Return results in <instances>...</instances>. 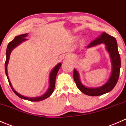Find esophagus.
<instances>
[{
	"label": "esophagus",
	"instance_id": "esophagus-1",
	"mask_svg": "<svg viewBox=\"0 0 126 126\" xmlns=\"http://www.w3.org/2000/svg\"><path fill=\"white\" fill-rule=\"evenodd\" d=\"M66 58H67V59H69V58H70V56H67V57H66Z\"/></svg>",
	"mask_w": 126,
	"mask_h": 126
}]
</instances>
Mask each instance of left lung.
Segmentation results:
<instances>
[{"label": "left lung", "mask_w": 126, "mask_h": 126, "mask_svg": "<svg viewBox=\"0 0 126 126\" xmlns=\"http://www.w3.org/2000/svg\"><path fill=\"white\" fill-rule=\"evenodd\" d=\"M101 43L105 45L106 49L110 56L112 64L111 74L109 79L104 85L95 88H89L84 86L81 83L78 71H77L76 69L73 70V79L76 85L82 93L88 95L99 96L111 91L116 86L119 78L121 68V58L115 38L105 32H103L101 35L89 43L88 48H91Z\"/></svg>", "instance_id": "obj_1"}]
</instances>
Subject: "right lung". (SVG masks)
Segmentation results:
<instances>
[{
    "label": "right lung",
    "instance_id": "right-lung-1",
    "mask_svg": "<svg viewBox=\"0 0 126 126\" xmlns=\"http://www.w3.org/2000/svg\"><path fill=\"white\" fill-rule=\"evenodd\" d=\"M28 35V33H24V34L16 36V37H15L14 39L12 41V42H10L8 43V46H7V51H6V61L5 63V73L6 75H7V78H8V81L9 82V84L10 85L11 88H12V90L14 92L15 94L16 95H18L19 97H20L21 99H25V100H29V101L32 102H38L41 101V100H43L44 99H46L47 98L49 97L53 93V91L54 89V87H55V82H56V78L57 73H58V71H59V68H60L61 66V63H59L58 64H57L55 66L54 68L51 70V72L50 75H49V86L48 88V91H47V93L45 94H43V95H41L40 97H26L23 96V95H21L20 94H19L18 93H17L14 89H13V86H12V84H11V82L10 81L9 77L8 75V72H7V65H8V62H9V59H10V56L11 52L14 49L15 47H16L17 46L19 45L21 43H22L24 41L26 40V37H27V35Z\"/></svg>",
    "mask_w": 126,
    "mask_h": 126
}]
</instances>
